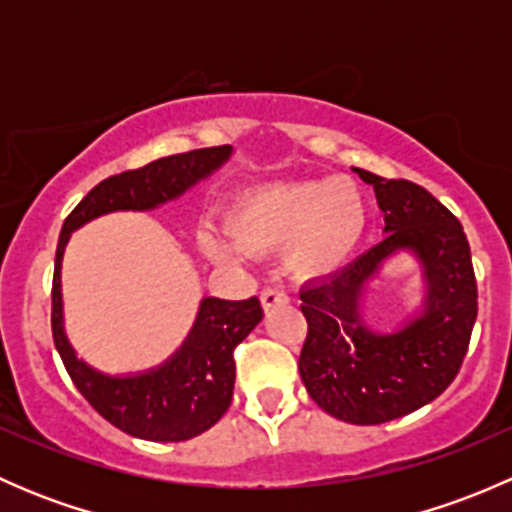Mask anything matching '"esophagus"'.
<instances>
[{"label":"esophagus","instance_id":"esophagus-1","mask_svg":"<svg viewBox=\"0 0 512 512\" xmlns=\"http://www.w3.org/2000/svg\"><path fill=\"white\" fill-rule=\"evenodd\" d=\"M260 302H262V307H265V309H272V307H280V304H287L289 297H287L285 289L267 287V289H262Z\"/></svg>","mask_w":512,"mask_h":512}]
</instances>
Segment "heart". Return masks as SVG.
Instances as JSON below:
<instances>
[{
	"label": "heart",
	"mask_w": 512,
	"mask_h": 512,
	"mask_svg": "<svg viewBox=\"0 0 512 512\" xmlns=\"http://www.w3.org/2000/svg\"><path fill=\"white\" fill-rule=\"evenodd\" d=\"M369 208L359 183L347 175L289 180L245 190L225 213V232L233 240L203 232L200 245L220 262L237 260L240 250H285L297 277H327L342 270L359 247Z\"/></svg>",
	"instance_id": "obj_1"
}]
</instances>
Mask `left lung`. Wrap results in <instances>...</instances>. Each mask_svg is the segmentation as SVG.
Instances as JSON below:
<instances>
[{
    "mask_svg": "<svg viewBox=\"0 0 512 512\" xmlns=\"http://www.w3.org/2000/svg\"><path fill=\"white\" fill-rule=\"evenodd\" d=\"M354 173L374 185L386 237L299 292L307 319L299 376L329 416L376 426L421 409L451 386L471 344L478 287L466 232L446 205L411 180ZM399 249H411L424 265V312L399 333L374 335L360 319V297L380 262Z\"/></svg>",
    "mask_w": 512,
    "mask_h": 512,
    "instance_id": "1",
    "label": "left lung"
}]
</instances>
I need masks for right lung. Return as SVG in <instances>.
I'll return each instance as SVG.
<instances>
[{"label":"right lung","instance_id":"add662e5","mask_svg":"<svg viewBox=\"0 0 512 512\" xmlns=\"http://www.w3.org/2000/svg\"><path fill=\"white\" fill-rule=\"evenodd\" d=\"M230 146L198 148L158 158L143 168L101 180L61 227L51 282V334L71 381L86 401L123 433L146 441H188L200 436L230 409L235 389L237 344L260 324V299L205 297L188 339L163 366L138 376H103L71 349L61 309V257L69 235L113 210H151L213 173L230 158Z\"/></svg>","mask_w":512,"mask_h":512}]
</instances>
